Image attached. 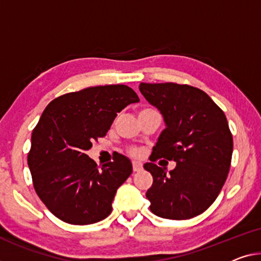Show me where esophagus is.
<instances>
[{
    "mask_svg": "<svg viewBox=\"0 0 261 261\" xmlns=\"http://www.w3.org/2000/svg\"><path fill=\"white\" fill-rule=\"evenodd\" d=\"M133 170L134 171L142 170V164L140 162H133Z\"/></svg>",
    "mask_w": 261,
    "mask_h": 261,
    "instance_id": "1",
    "label": "esophagus"
}]
</instances>
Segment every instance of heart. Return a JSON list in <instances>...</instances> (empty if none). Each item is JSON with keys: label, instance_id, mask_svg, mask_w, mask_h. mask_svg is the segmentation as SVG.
<instances>
[{"label": "heart", "instance_id": "b5f03b06", "mask_svg": "<svg viewBox=\"0 0 261 261\" xmlns=\"http://www.w3.org/2000/svg\"><path fill=\"white\" fill-rule=\"evenodd\" d=\"M144 110H150V108H143V110H141V111H144ZM129 153L132 154V155H139L140 154V151L136 149V148H130L129 149Z\"/></svg>", "mask_w": 261, "mask_h": 261}]
</instances>
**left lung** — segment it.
<instances>
[{"mask_svg":"<svg viewBox=\"0 0 261 261\" xmlns=\"http://www.w3.org/2000/svg\"><path fill=\"white\" fill-rule=\"evenodd\" d=\"M147 101L161 112L166 129L144 169L153 176L147 190L149 209L162 218L182 220L203 214L227 178L233 139L225 114L205 92L175 83H141ZM178 163L169 174L152 162Z\"/></svg>","mask_w":261,"mask_h":261,"instance_id":"obj_1","label":"left lung"}]
</instances>
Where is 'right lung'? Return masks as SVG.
<instances>
[{"label": "right lung", "mask_w": 261, "mask_h": 261, "mask_svg": "<svg viewBox=\"0 0 261 261\" xmlns=\"http://www.w3.org/2000/svg\"><path fill=\"white\" fill-rule=\"evenodd\" d=\"M126 85L87 87L56 98L31 135L28 166L38 197L56 217L73 225L105 219L118 188L133 171L121 154L98 167L86 155L119 112L139 102Z\"/></svg>", "instance_id": "obj_1"}]
</instances>
